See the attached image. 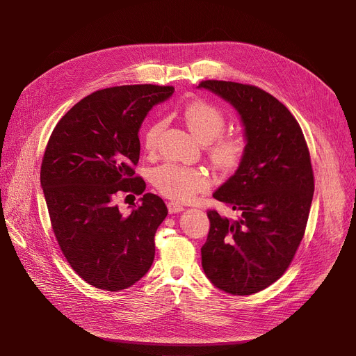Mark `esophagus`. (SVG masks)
I'll list each match as a JSON object with an SVG mask.
<instances>
[{
    "mask_svg": "<svg viewBox=\"0 0 356 356\" xmlns=\"http://www.w3.org/2000/svg\"><path fill=\"white\" fill-rule=\"evenodd\" d=\"M167 209H168V213H172V215L184 211L181 204H177V203H175V202H168V203H167Z\"/></svg>",
    "mask_w": 356,
    "mask_h": 356,
    "instance_id": "obj_1",
    "label": "esophagus"
}]
</instances>
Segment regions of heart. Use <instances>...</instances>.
<instances>
[{
	"mask_svg": "<svg viewBox=\"0 0 356 356\" xmlns=\"http://www.w3.org/2000/svg\"><path fill=\"white\" fill-rule=\"evenodd\" d=\"M183 120L200 143L208 144V153L215 167L223 172H231L239 165L245 156V138L238 134L220 136L225 129L227 118L219 108L204 101H193L184 106ZM163 128L164 121L161 120L154 121L147 128L144 136L147 152H154ZM153 183L163 196L186 203L209 188V177L196 168L165 164L154 172Z\"/></svg>",
	"mask_w": 356,
	"mask_h": 356,
	"instance_id": "1",
	"label": "heart"
}]
</instances>
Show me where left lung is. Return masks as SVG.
<instances>
[{"label":"left lung","instance_id":"obj_1","mask_svg":"<svg viewBox=\"0 0 356 356\" xmlns=\"http://www.w3.org/2000/svg\"><path fill=\"white\" fill-rule=\"evenodd\" d=\"M197 88L235 108L247 143L236 172L213 193L241 215L208 212L202 267L219 290L254 294L284 274L303 239L314 192L309 148L291 112L266 90L225 81Z\"/></svg>","mask_w":356,"mask_h":356}]
</instances>
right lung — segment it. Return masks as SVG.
Segmentation results:
<instances>
[{
	"label": "right lung",
	"mask_w": 356,
	"mask_h": 356,
	"mask_svg": "<svg viewBox=\"0 0 356 356\" xmlns=\"http://www.w3.org/2000/svg\"><path fill=\"white\" fill-rule=\"evenodd\" d=\"M173 92L156 85L97 90L70 108L49 138L40 184L53 232L72 268L97 289H128L154 261V235L167 216L163 199L144 193L124 216L115 197L145 191L133 168L138 131L148 111Z\"/></svg>",
	"instance_id": "obj_1"
}]
</instances>
